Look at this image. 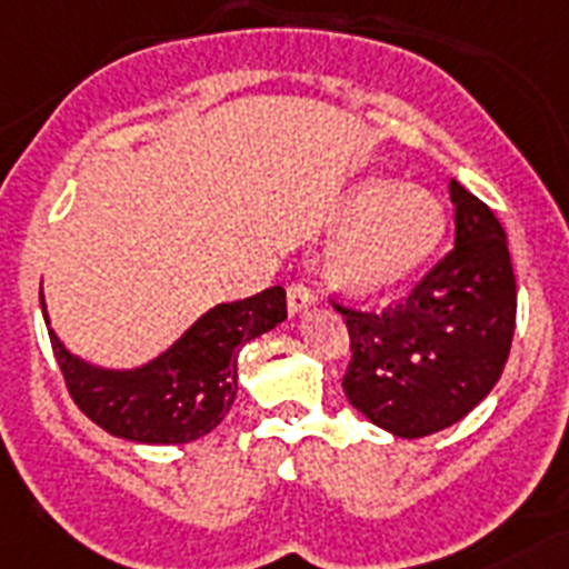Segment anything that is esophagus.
I'll use <instances>...</instances> for the list:
<instances>
[{"mask_svg":"<svg viewBox=\"0 0 569 569\" xmlns=\"http://www.w3.org/2000/svg\"><path fill=\"white\" fill-rule=\"evenodd\" d=\"M286 298H289V316H300V312H307V309L316 303V295H312V289H309L307 283L289 286Z\"/></svg>","mask_w":569,"mask_h":569,"instance_id":"1","label":"esophagus"}]
</instances>
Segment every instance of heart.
Instances as JSON below:
<instances>
[{"label":"heart","instance_id":"obj_1","mask_svg":"<svg viewBox=\"0 0 569 569\" xmlns=\"http://www.w3.org/2000/svg\"><path fill=\"white\" fill-rule=\"evenodd\" d=\"M350 221L330 257V274L348 292L380 298L397 292L429 262L445 239L447 216L436 192L418 183L389 187L371 178L345 201Z\"/></svg>","mask_w":569,"mask_h":569}]
</instances>
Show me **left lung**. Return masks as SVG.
<instances>
[{
	"instance_id": "obj_1",
	"label": "left lung",
	"mask_w": 569,
	"mask_h": 569,
	"mask_svg": "<svg viewBox=\"0 0 569 569\" xmlns=\"http://www.w3.org/2000/svg\"><path fill=\"white\" fill-rule=\"evenodd\" d=\"M456 248L386 312L339 307L350 332L345 395L397 438H423L477 409L511 350L517 286L506 230L450 180Z\"/></svg>"
}]
</instances>
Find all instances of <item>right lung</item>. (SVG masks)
Segmentation results:
<instances>
[{
  "label": "right lung",
  "mask_w": 569,
  "mask_h": 569,
  "mask_svg": "<svg viewBox=\"0 0 569 569\" xmlns=\"http://www.w3.org/2000/svg\"><path fill=\"white\" fill-rule=\"evenodd\" d=\"M54 359L78 409L104 432L140 445H189L207 436L237 400L239 348L286 318L283 286L207 309L172 348L140 368H99L63 348L49 325Z\"/></svg>",
  "instance_id": "obj_1"
}]
</instances>
